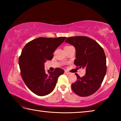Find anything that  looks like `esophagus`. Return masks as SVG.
Listing matches in <instances>:
<instances>
[{"instance_id":"34e87169","label":"esophagus","mask_w":121,"mask_h":121,"mask_svg":"<svg viewBox=\"0 0 121 121\" xmlns=\"http://www.w3.org/2000/svg\"><path fill=\"white\" fill-rule=\"evenodd\" d=\"M65 73H66V74H68V75H69V74H70V73H69V72H68V71H66V70H65Z\"/></svg>"}]
</instances>
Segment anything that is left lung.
I'll use <instances>...</instances> for the list:
<instances>
[{
  "instance_id": "obj_1",
  "label": "left lung",
  "mask_w": 121,
  "mask_h": 121,
  "mask_svg": "<svg viewBox=\"0 0 121 121\" xmlns=\"http://www.w3.org/2000/svg\"><path fill=\"white\" fill-rule=\"evenodd\" d=\"M65 43L76 49L74 64L79 68H85V75L80 77L75 73L77 81L71 84L73 91L81 97H87L99 89L107 71L104 51L95 40L86 36L67 38Z\"/></svg>"
}]
</instances>
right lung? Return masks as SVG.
I'll list each match as a JSON object with an SVG mask.
<instances>
[{"label":"right lung","mask_w":121,"mask_h":121,"mask_svg":"<svg viewBox=\"0 0 121 121\" xmlns=\"http://www.w3.org/2000/svg\"><path fill=\"white\" fill-rule=\"evenodd\" d=\"M65 37H39L26 44L19 57V64L24 82L30 91L39 96L48 95L54 90L58 77L64 73L56 68L45 73L44 63L52 60L53 53L64 42Z\"/></svg>","instance_id":"add662e5"}]
</instances>
